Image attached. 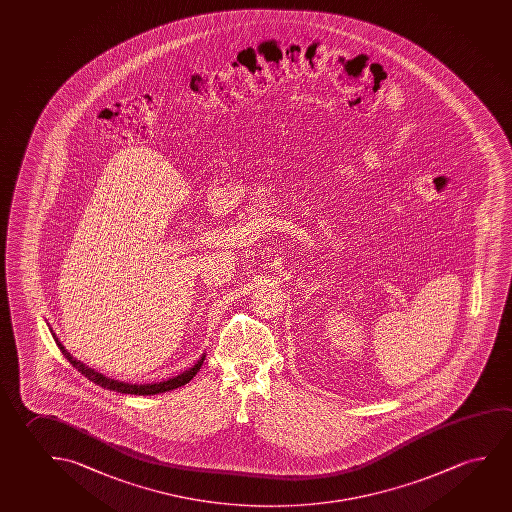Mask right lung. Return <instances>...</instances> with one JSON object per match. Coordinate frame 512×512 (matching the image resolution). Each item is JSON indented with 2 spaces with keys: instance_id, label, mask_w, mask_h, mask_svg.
Instances as JSON below:
<instances>
[{
  "instance_id": "obj_1",
  "label": "right lung",
  "mask_w": 512,
  "mask_h": 512,
  "mask_svg": "<svg viewBox=\"0 0 512 512\" xmlns=\"http://www.w3.org/2000/svg\"><path fill=\"white\" fill-rule=\"evenodd\" d=\"M53 339H55L56 346H58V349L62 351L63 356L72 363V367H76L78 372H81L85 378L90 379V381H94L95 385L103 386L106 390H113V392H120V394L156 395L168 392V390H175V388H179V386H184L186 383H189V381L193 379V376L197 374L198 370H200V367H202V363H204L205 360V354H202V356H200V360H198L191 369L184 370L182 374L175 376V378L166 379V381H159V383H152V385H131V383H124V381H117V379L106 378V376L101 374V372L90 369V367L85 365V363L76 360V358H74V356H72V354L63 347L62 342L58 340L55 333H53Z\"/></svg>"
}]
</instances>
